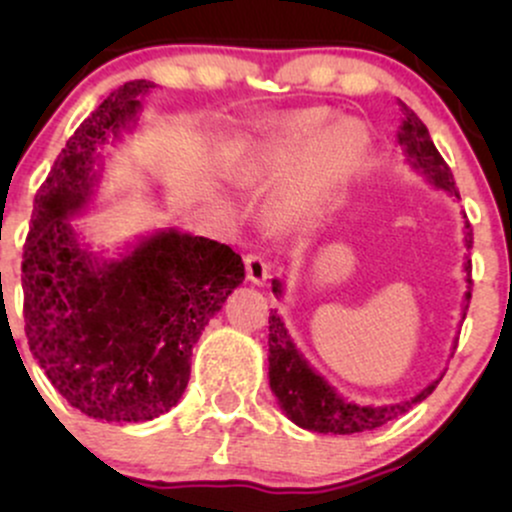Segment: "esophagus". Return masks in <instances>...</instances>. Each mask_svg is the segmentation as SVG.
I'll list each match as a JSON object with an SVG mask.
<instances>
[{
    "instance_id": "obj_1",
    "label": "esophagus",
    "mask_w": 512,
    "mask_h": 512,
    "mask_svg": "<svg viewBox=\"0 0 512 512\" xmlns=\"http://www.w3.org/2000/svg\"><path fill=\"white\" fill-rule=\"evenodd\" d=\"M243 264L248 281L257 286H262L264 281L269 279V272H272V267H269V262L264 260V255H260V252H248V255L243 257Z\"/></svg>"
}]
</instances>
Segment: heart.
Masks as SVG:
<instances>
[{"label":"heart","instance_id":"heart-1","mask_svg":"<svg viewBox=\"0 0 512 512\" xmlns=\"http://www.w3.org/2000/svg\"><path fill=\"white\" fill-rule=\"evenodd\" d=\"M325 125L327 113L320 110L281 117L238 163V178L245 185L286 178L269 204L276 228L298 226L317 214L361 154L366 137L356 122Z\"/></svg>","mask_w":512,"mask_h":512}]
</instances>
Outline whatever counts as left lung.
Wrapping results in <instances>:
<instances>
[{"mask_svg":"<svg viewBox=\"0 0 512 512\" xmlns=\"http://www.w3.org/2000/svg\"><path fill=\"white\" fill-rule=\"evenodd\" d=\"M404 108V122L402 132H399V146L407 151L409 161L416 168H421L431 178L440 190L450 192V195L460 197L455 187V178L448 163L438 154V149L431 142V134L424 122L414 110ZM469 228V223H467ZM467 248H472V228L467 233ZM467 281L469 291L464 296V315H467L469 301H472V260H467ZM274 293H281V284L274 281ZM436 383H431L424 392H419L414 399L404 404H395V407H358V404L344 402L337 392L332 390L320 375L315 373L308 363L303 361L296 346L291 344L289 332H286L284 322L276 313H269V385L272 392L279 399L281 409L296 426L308 428V431L317 433H339V436H351V433L373 431V428L387 424V421L397 419L404 411H409L421 399H426L436 390Z\"/></svg>","mask_w":512,"mask_h":512,"instance_id":"1","label":"left lung"}]
</instances>
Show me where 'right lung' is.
Listing matches in <instances>:
<instances>
[{
    "label": "right lung",
    "instance_id": "add662e5",
    "mask_svg": "<svg viewBox=\"0 0 512 512\" xmlns=\"http://www.w3.org/2000/svg\"><path fill=\"white\" fill-rule=\"evenodd\" d=\"M151 81H127L81 122L33 202L21 262L23 320L55 390L91 419L139 424L178 404L192 346L245 267L228 245L168 231L96 264L67 216L91 195L105 134L137 115Z\"/></svg>",
    "mask_w": 512,
    "mask_h": 512
}]
</instances>
